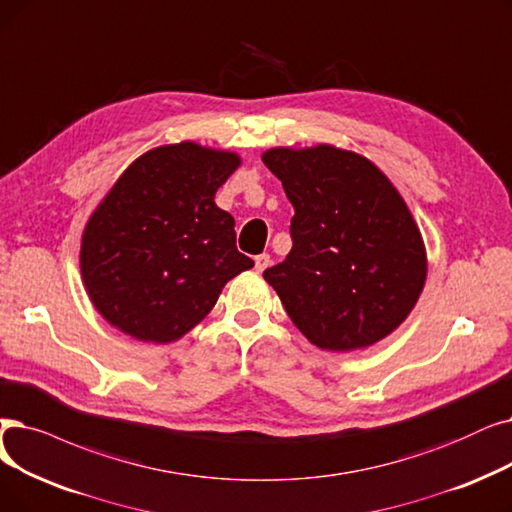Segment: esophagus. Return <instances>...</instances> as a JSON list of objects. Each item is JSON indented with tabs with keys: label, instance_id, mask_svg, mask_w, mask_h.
I'll list each match as a JSON object with an SVG mask.
<instances>
[{
	"label": "esophagus",
	"instance_id": "34e87169",
	"mask_svg": "<svg viewBox=\"0 0 512 512\" xmlns=\"http://www.w3.org/2000/svg\"><path fill=\"white\" fill-rule=\"evenodd\" d=\"M268 265H270V255L263 253V255H257V257H255V270H257V272H263L265 268H268Z\"/></svg>",
	"mask_w": 512,
	"mask_h": 512
}]
</instances>
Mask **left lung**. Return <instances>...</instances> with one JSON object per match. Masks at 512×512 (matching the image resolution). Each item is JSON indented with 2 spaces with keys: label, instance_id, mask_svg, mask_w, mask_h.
Instances as JSON below:
<instances>
[{
  "label": "left lung",
  "instance_id": "8db88e82",
  "mask_svg": "<svg viewBox=\"0 0 512 512\" xmlns=\"http://www.w3.org/2000/svg\"><path fill=\"white\" fill-rule=\"evenodd\" d=\"M295 207L293 249L263 272L309 343L355 351L379 343L414 309L427 280L416 221L389 177L330 144L261 154Z\"/></svg>",
  "mask_w": 512,
  "mask_h": 512
}]
</instances>
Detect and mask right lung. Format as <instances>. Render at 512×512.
<instances>
[{"label": "right lung", "instance_id": "1", "mask_svg": "<svg viewBox=\"0 0 512 512\" xmlns=\"http://www.w3.org/2000/svg\"><path fill=\"white\" fill-rule=\"evenodd\" d=\"M240 157L196 142L152 148L133 161L92 213L81 278L102 318L146 343L182 339L228 280L253 268L236 249L234 217L215 192Z\"/></svg>", "mask_w": 512, "mask_h": 512}]
</instances>
